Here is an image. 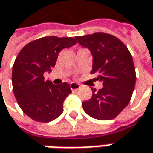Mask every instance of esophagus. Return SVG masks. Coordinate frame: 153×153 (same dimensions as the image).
<instances>
[{
    "label": "esophagus",
    "mask_w": 153,
    "mask_h": 153,
    "mask_svg": "<svg viewBox=\"0 0 153 153\" xmlns=\"http://www.w3.org/2000/svg\"><path fill=\"white\" fill-rule=\"evenodd\" d=\"M70 87H71V90H77V89H79L81 85L78 84V83H76V82H71V84H70Z\"/></svg>",
    "instance_id": "34e87169"
}]
</instances>
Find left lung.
Wrapping results in <instances>:
<instances>
[{"mask_svg":"<svg viewBox=\"0 0 153 153\" xmlns=\"http://www.w3.org/2000/svg\"><path fill=\"white\" fill-rule=\"evenodd\" d=\"M75 39L91 52V74L97 75L94 79L103 82L99 91L92 88V97L82 102V108L95 119H113L132 97L136 80L132 55L119 39L106 33H94Z\"/></svg>","mask_w":153,"mask_h":153,"instance_id":"left-lung-1","label":"left lung"}]
</instances>
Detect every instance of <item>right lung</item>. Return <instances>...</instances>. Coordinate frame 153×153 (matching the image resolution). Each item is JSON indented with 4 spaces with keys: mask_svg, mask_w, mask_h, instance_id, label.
Listing matches in <instances>:
<instances>
[{
    "mask_svg": "<svg viewBox=\"0 0 153 153\" xmlns=\"http://www.w3.org/2000/svg\"><path fill=\"white\" fill-rule=\"evenodd\" d=\"M76 43L72 37L45 36L25 45L13 66L15 98L24 113L36 122L48 123L63 112L64 100L71 93L70 85H54L44 73L55 66L59 52Z\"/></svg>",
    "mask_w": 153,
    "mask_h": 153,
    "instance_id": "1",
    "label": "right lung"
}]
</instances>
